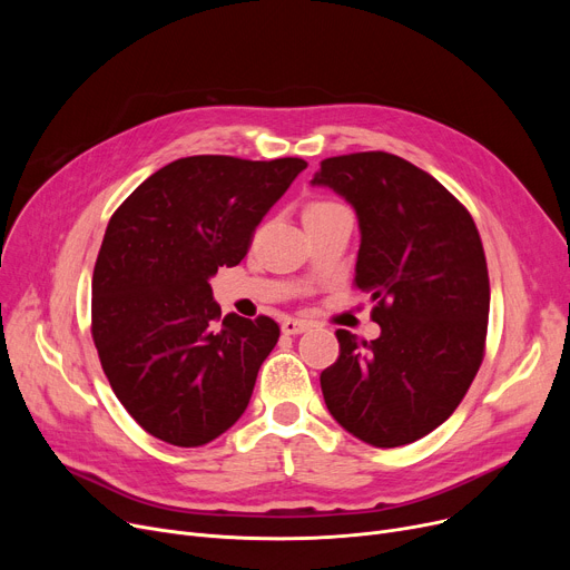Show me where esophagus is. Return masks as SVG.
<instances>
[{
	"instance_id": "34e87169",
	"label": "esophagus",
	"mask_w": 570,
	"mask_h": 570,
	"mask_svg": "<svg viewBox=\"0 0 570 570\" xmlns=\"http://www.w3.org/2000/svg\"><path fill=\"white\" fill-rule=\"evenodd\" d=\"M312 327V323L309 321H303V318H286L284 323H282V333L284 335H303V333H307Z\"/></svg>"
}]
</instances>
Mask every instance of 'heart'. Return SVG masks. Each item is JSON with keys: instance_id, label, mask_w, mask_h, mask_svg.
Here are the masks:
<instances>
[{"instance_id": "obj_1", "label": "heart", "mask_w": 570, "mask_h": 570, "mask_svg": "<svg viewBox=\"0 0 570 570\" xmlns=\"http://www.w3.org/2000/svg\"><path fill=\"white\" fill-rule=\"evenodd\" d=\"M325 205H333V203H327V200H316V203H309V205H307V209H305V213H309V209H318V207H325Z\"/></svg>"}]
</instances>
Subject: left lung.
Returning <instances> with one entry per match:
<instances>
[{
  "label": "left lung",
  "instance_id": "left-lung-1",
  "mask_svg": "<svg viewBox=\"0 0 570 570\" xmlns=\"http://www.w3.org/2000/svg\"><path fill=\"white\" fill-rule=\"evenodd\" d=\"M357 217L355 286L370 293L381 335L337 331L323 370L327 411L376 448L413 443L451 417L483 363L490 279L481 235L432 175L387 153L323 159L312 179Z\"/></svg>",
  "mask_w": 570,
  "mask_h": 570
}]
</instances>
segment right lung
I'll list each match as a JSON object with an SVG mask.
<instances>
[{
    "mask_svg": "<svg viewBox=\"0 0 570 570\" xmlns=\"http://www.w3.org/2000/svg\"><path fill=\"white\" fill-rule=\"evenodd\" d=\"M303 159H177L117 207L92 279V337L112 393L153 436L205 445L245 413L279 325L226 314L209 279L252 235Z\"/></svg>",
    "mask_w": 570,
    "mask_h": 570,
    "instance_id": "obj_1",
    "label": "right lung"
}]
</instances>
